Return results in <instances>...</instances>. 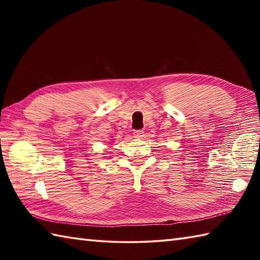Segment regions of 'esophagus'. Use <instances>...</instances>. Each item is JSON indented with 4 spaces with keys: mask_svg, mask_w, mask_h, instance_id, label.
I'll return each mask as SVG.
<instances>
[{
    "mask_svg": "<svg viewBox=\"0 0 260 260\" xmlns=\"http://www.w3.org/2000/svg\"><path fill=\"white\" fill-rule=\"evenodd\" d=\"M143 136H144V132H143V131H135L134 132L135 139H142Z\"/></svg>",
    "mask_w": 260,
    "mask_h": 260,
    "instance_id": "esophagus-1",
    "label": "esophagus"
}]
</instances>
